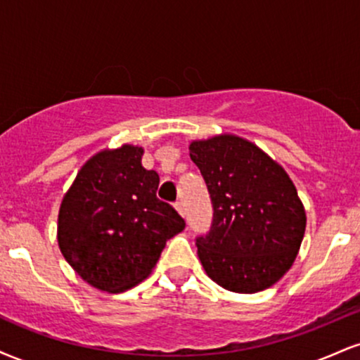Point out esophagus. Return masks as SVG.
<instances>
[{
	"instance_id": "esophagus-1",
	"label": "esophagus",
	"mask_w": 360,
	"mask_h": 360,
	"mask_svg": "<svg viewBox=\"0 0 360 360\" xmlns=\"http://www.w3.org/2000/svg\"><path fill=\"white\" fill-rule=\"evenodd\" d=\"M174 206H176V210H177V212H179V214H183V217H184L186 210H184V203H183V201H176Z\"/></svg>"
}]
</instances>
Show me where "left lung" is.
Segmentation results:
<instances>
[{"mask_svg":"<svg viewBox=\"0 0 360 360\" xmlns=\"http://www.w3.org/2000/svg\"><path fill=\"white\" fill-rule=\"evenodd\" d=\"M213 205L208 233L196 237L206 274L233 292L272 286L295 262L307 214L295 184L269 155L233 135L189 146Z\"/></svg>","mask_w":360,"mask_h":360,"instance_id":"8db88e82","label":"left lung"}]
</instances>
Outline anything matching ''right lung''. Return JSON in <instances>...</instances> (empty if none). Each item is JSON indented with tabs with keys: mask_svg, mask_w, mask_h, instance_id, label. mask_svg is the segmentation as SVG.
<instances>
[{
	"mask_svg": "<svg viewBox=\"0 0 360 360\" xmlns=\"http://www.w3.org/2000/svg\"><path fill=\"white\" fill-rule=\"evenodd\" d=\"M142 154L140 147L123 146L91 157L62 200V255L101 291H125L146 279L166 242L186 226L157 198L159 174L142 166Z\"/></svg>",
	"mask_w": 360,
	"mask_h": 360,
	"instance_id": "obj_1",
	"label": "right lung"
}]
</instances>
